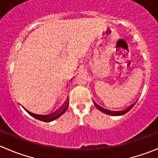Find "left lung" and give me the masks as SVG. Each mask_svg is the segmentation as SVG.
<instances>
[{
  "label": "left lung",
  "instance_id": "obj_1",
  "mask_svg": "<svg viewBox=\"0 0 158 158\" xmlns=\"http://www.w3.org/2000/svg\"><path fill=\"white\" fill-rule=\"evenodd\" d=\"M94 105L96 106V107H97V108L99 109L101 111H102L103 113H104V114H109V115H113V116H118V115H122V114H126V113H127L129 110H130L132 108V107H133L134 105H132L131 107H129V108L126 109V110H122V111H111V110H106V109L103 108V107H100L99 105H97V104H96L95 102H94Z\"/></svg>",
  "mask_w": 158,
  "mask_h": 158
}]
</instances>
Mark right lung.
<instances>
[{"label":"right lung","instance_id":"obj_1","mask_svg":"<svg viewBox=\"0 0 158 158\" xmlns=\"http://www.w3.org/2000/svg\"><path fill=\"white\" fill-rule=\"evenodd\" d=\"M64 104H65V107L62 106V107H61V109H59V110H57L56 112L51 114H48V115H39V114H35L29 112V111H28L26 109H25V110H26L29 114H31L32 117H34L35 118L38 119V120L43 121V122H51V121H54L55 120V119H57V118H59L61 115H62V114L65 112V110H67L68 108V106H69V102H66L64 103Z\"/></svg>","mask_w":158,"mask_h":158}]
</instances>
